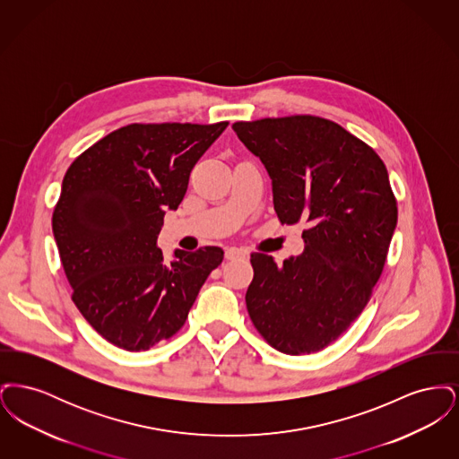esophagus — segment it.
Returning a JSON list of instances; mask_svg holds the SVG:
<instances>
[{
	"label": "esophagus",
	"instance_id": "obj_1",
	"mask_svg": "<svg viewBox=\"0 0 459 459\" xmlns=\"http://www.w3.org/2000/svg\"><path fill=\"white\" fill-rule=\"evenodd\" d=\"M246 251H242L239 247H227L225 249V258L227 260H236V258H244Z\"/></svg>",
	"mask_w": 459,
	"mask_h": 459
}]
</instances>
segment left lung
Instances as JSON below:
<instances>
[{"mask_svg":"<svg viewBox=\"0 0 459 459\" xmlns=\"http://www.w3.org/2000/svg\"><path fill=\"white\" fill-rule=\"evenodd\" d=\"M232 129L270 175L277 217L306 225L305 251L284 264L251 255L247 313L275 350L322 351L361 315L384 270L397 223L387 169L370 146L320 117Z\"/></svg>","mask_w":459,"mask_h":459,"instance_id":"obj_1","label":"left lung"}]
</instances>
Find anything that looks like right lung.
<instances>
[{
  "label": "right lung",
  "mask_w": 459,
  "mask_h": 459,
  "mask_svg": "<svg viewBox=\"0 0 459 459\" xmlns=\"http://www.w3.org/2000/svg\"><path fill=\"white\" fill-rule=\"evenodd\" d=\"M227 126L131 124L68 167L53 236L74 303L113 346L144 351L172 337L223 260L221 247L204 246L175 249L167 263L156 239L193 167Z\"/></svg>",
  "instance_id": "add662e5"
}]
</instances>
